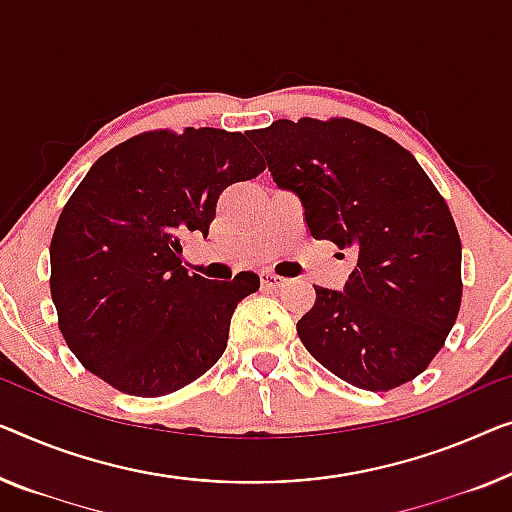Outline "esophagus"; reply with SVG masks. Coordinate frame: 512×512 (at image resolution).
I'll list each match as a JSON object with an SVG mask.
<instances>
[{
    "mask_svg": "<svg viewBox=\"0 0 512 512\" xmlns=\"http://www.w3.org/2000/svg\"><path fill=\"white\" fill-rule=\"evenodd\" d=\"M285 278H280V276H276V273H271V271H264L262 273V285L264 287H269V289H278V287H282L285 285Z\"/></svg>",
    "mask_w": 512,
    "mask_h": 512,
    "instance_id": "1",
    "label": "esophagus"
}]
</instances>
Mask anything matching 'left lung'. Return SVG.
<instances>
[{
	"label": "left lung",
	"instance_id": "left-lung-1",
	"mask_svg": "<svg viewBox=\"0 0 512 512\" xmlns=\"http://www.w3.org/2000/svg\"><path fill=\"white\" fill-rule=\"evenodd\" d=\"M273 181L303 204L315 239L352 248L356 269L296 331L335 377L391 391L430 365L462 301V243L418 160L352 119H278L250 131Z\"/></svg>",
	"mask_w": 512,
	"mask_h": 512
}]
</instances>
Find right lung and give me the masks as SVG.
Masks as SVG:
<instances>
[{"label": "right lung", "instance_id": "1", "mask_svg": "<svg viewBox=\"0 0 512 512\" xmlns=\"http://www.w3.org/2000/svg\"><path fill=\"white\" fill-rule=\"evenodd\" d=\"M264 167L246 135L218 128L142 133L96 160L50 243L59 329L89 372L160 398L223 356L234 308L259 276H190L181 239L207 236L220 193Z\"/></svg>", "mask_w": 512, "mask_h": 512}]
</instances>
